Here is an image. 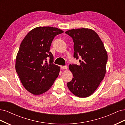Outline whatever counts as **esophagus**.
<instances>
[{"label":"esophagus","mask_w":125,"mask_h":125,"mask_svg":"<svg viewBox=\"0 0 125 125\" xmlns=\"http://www.w3.org/2000/svg\"><path fill=\"white\" fill-rule=\"evenodd\" d=\"M61 68L62 70H66L67 68V65H65V66H61Z\"/></svg>","instance_id":"34e87169"}]
</instances>
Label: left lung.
Masks as SVG:
<instances>
[{
  "label": "left lung",
  "mask_w": 125,
  "mask_h": 125,
  "mask_svg": "<svg viewBox=\"0 0 125 125\" xmlns=\"http://www.w3.org/2000/svg\"><path fill=\"white\" fill-rule=\"evenodd\" d=\"M65 33L74 42V57L79 60V65L70 64L73 79L67 83L75 95L86 98L99 87L106 73L107 54L98 35L89 29L67 31Z\"/></svg>",
  "instance_id": "left-lung-1"
}]
</instances>
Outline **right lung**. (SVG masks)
Returning <instances> with one entry per match:
<instances>
[{
  "instance_id": "obj_1",
  "label": "right lung",
  "mask_w": 125,
  "mask_h": 125,
  "mask_svg": "<svg viewBox=\"0 0 125 125\" xmlns=\"http://www.w3.org/2000/svg\"><path fill=\"white\" fill-rule=\"evenodd\" d=\"M63 33L56 27H37L26 35L20 45L15 70L23 86L31 94H43L58 77L60 67L53 63L50 49L55 36Z\"/></svg>"
}]
</instances>
